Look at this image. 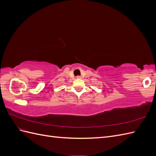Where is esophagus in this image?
<instances>
[{
  "instance_id": "34e87169",
  "label": "esophagus",
  "mask_w": 156,
  "mask_h": 156,
  "mask_svg": "<svg viewBox=\"0 0 156 156\" xmlns=\"http://www.w3.org/2000/svg\"><path fill=\"white\" fill-rule=\"evenodd\" d=\"M76 78H77V79H81V78H82V77H81V76H80V75H78V76H77V77H76Z\"/></svg>"
}]
</instances>
